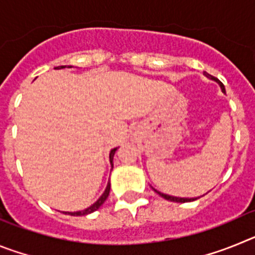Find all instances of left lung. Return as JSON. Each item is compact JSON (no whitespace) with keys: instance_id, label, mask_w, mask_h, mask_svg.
Returning <instances> with one entry per match:
<instances>
[{"instance_id":"8db88e82","label":"left lung","mask_w":255,"mask_h":255,"mask_svg":"<svg viewBox=\"0 0 255 255\" xmlns=\"http://www.w3.org/2000/svg\"><path fill=\"white\" fill-rule=\"evenodd\" d=\"M207 75V74H206ZM208 76V78H211V76L209 75H207ZM220 87H221V89H222V92H224L225 93V87H224V84H221L220 83ZM153 190L155 191V193H157V194L158 195H161L162 198H164V199L166 200H170V202H176V203H186V202H193V200H197L198 198H179V197H172V195H167V194H163V193H159L158 190H155V189H153Z\"/></svg>"}]
</instances>
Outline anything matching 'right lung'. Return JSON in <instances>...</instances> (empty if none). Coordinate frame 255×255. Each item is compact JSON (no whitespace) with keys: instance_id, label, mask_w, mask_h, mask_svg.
I'll list each match as a JSON object with an SVG mask.
<instances>
[{"instance_id":"obj_1","label":"right lung","mask_w":255,"mask_h":255,"mask_svg":"<svg viewBox=\"0 0 255 255\" xmlns=\"http://www.w3.org/2000/svg\"><path fill=\"white\" fill-rule=\"evenodd\" d=\"M65 67H73V66H57L56 69H65ZM117 150V148H114V149L110 152V163H111V167L114 168V155H115V152ZM110 189H111V184L108 182L107 186H106V190L105 193H103L102 195L100 197V199L97 200L96 203L92 204L91 207H88L87 209H83V211H78V212H64V213H66V215H70V216H85V215H89V213H92V212L97 211V209L100 208L101 206H102L103 203L106 202V199L108 198V195H110Z\"/></svg>"}]
</instances>
